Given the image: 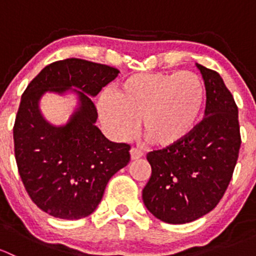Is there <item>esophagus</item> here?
<instances>
[{"label":"esophagus","instance_id":"1","mask_svg":"<svg viewBox=\"0 0 256 256\" xmlns=\"http://www.w3.org/2000/svg\"><path fill=\"white\" fill-rule=\"evenodd\" d=\"M130 156H131V160H138L144 156V154L140 148L132 147V148L130 150Z\"/></svg>","mask_w":256,"mask_h":256}]
</instances>
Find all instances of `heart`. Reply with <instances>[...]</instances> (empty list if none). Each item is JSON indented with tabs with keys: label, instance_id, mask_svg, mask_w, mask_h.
Here are the masks:
<instances>
[{
	"label": "heart",
	"instance_id": "1",
	"mask_svg": "<svg viewBox=\"0 0 256 256\" xmlns=\"http://www.w3.org/2000/svg\"><path fill=\"white\" fill-rule=\"evenodd\" d=\"M206 104L203 80L190 72L134 74L116 92L100 96L99 112L115 138L131 136L141 120L154 144L170 147L184 141L200 125Z\"/></svg>",
	"mask_w": 256,
	"mask_h": 256
}]
</instances>
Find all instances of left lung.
I'll list each match as a JSON object with an SVG mask.
<instances>
[{
  "label": "left lung",
  "instance_id": "8db88e82",
  "mask_svg": "<svg viewBox=\"0 0 256 256\" xmlns=\"http://www.w3.org/2000/svg\"><path fill=\"white\" fill-rule=\"evenodd\" d=\"M206 85V118L182 142L147 154L151 177L142 190L146 208L160 220L184 224L216 208L239 156L238 106L216 72L196 64Z\"/></svg>",
  "mask_w": 256,
  "mask_h": 256
}]
</instances>
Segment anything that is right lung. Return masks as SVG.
I'll return each instance as SVG.
<instances>
[{
  "label": "right lung",
  "instance_id": "right-lung-1",
  "mask_svg": "<svg viewBox=\"0 0 256 256\" xmlns=\"http://www.w3.org/2000/svg\"><path fill=\"white\" fill-rule=\"evenodd\" d=\"M118 73L105 64L64 59L46 66L23 92L14 156L28 196L49 216L73 220L92 214L110 178L130 161V144L109 141L95 125L98 112L90 98ZM68 90L78 95V108L66 126H52L40 112V98Z\"/></svg>",
  "mask_w": 256,
  "mask_h": 256
}]
</instances>
